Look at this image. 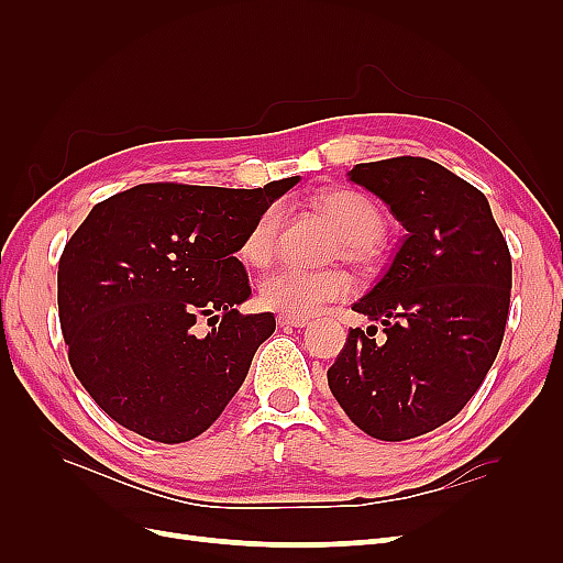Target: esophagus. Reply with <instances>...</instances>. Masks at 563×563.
Here are the masks:
<instances>
[{
	"label": "esophagus",
	"instance_id": "obj_1",
	"mask_svg": "<svg viewBox=\"0 0 563 563\" xmlns=\"http://www.w3.org/2000/svg\"><path fill=\"white\" fill-rule=\"evenodd\" d=\"M277 321L279 327H291V329H305L310 323L308 317H294V314H279Z\"/></svg>",
	"mask_w": 563,
	"mask_h": 563
}]
</instances>
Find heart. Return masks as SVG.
I'll return each mask as SVG.
<instances>
[{
  "instance_id": "1",
  "label": "heart",
  "mask_w": 563,
  "mask_h": 563,
  "mask_svg": "<svg viewBox=\"0 0 563 563\" xmlns=\"http://www.w3.org/2000/svg\"><path fill=\"white\" fill-rule=\"evenodd\" d=\"M314 209L327 216L335 230L343 234L345 258L356 265H371L378 258V240L385 218L376 201L356 190H329L312 199ZM282 225V209L267 207L253 220L244 242L242 258L251 265H267L277 249ZM352 294V279L345 269H300L279 267L261 282V300L272 310L305 317L317 314L329 302L345 300Z\"/></svg>"
}]
</instances>
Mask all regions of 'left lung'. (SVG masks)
Instances as JSON below:
<instances>
[{
	"label": "left lung",
	"mask_w": 563,
	"mask_h": 563,
	"mask_svg": "<svg viewBox=\"0 0 563 563\" xmlns=\"http://www.w3.org/2000/svg\"><path fill=\"white\" fill-rule=\"evenodd\" d=\"M347 176L387 203L406 236L383 279L352 305L383 323L385 340L350 329L329 387L366 434L413 439L463 411L496 362L512 258L484 192L441 164L395 157Z\"/></svg>",
	"instance_id": "left-lung-1"
}]
</instances>
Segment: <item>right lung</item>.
<instances>
[{
  "label": "right lung",
  "instance_id": "obj_1",
  "mask_svg": "<svg viewBox=\"0 0 563 563\" xmlns=\"http://www.w3.org/2000/svg\"><path fill=\"white\" fill-rule=\"evenodd\" d=\"M298 180L255 190L135 185L96 203L65 244L58 317L67 360L122 428L180 444L225 411L277 327L272 312L236 310L251 286L234 253Z\"/></svg>",
  "mask_w": 563,
  "mask_h": 563
}]
</instances>
